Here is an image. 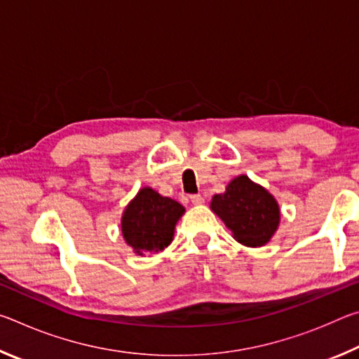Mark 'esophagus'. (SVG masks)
<instances>
[{
	"label": "esophagus",
	"instance_id": "esophagus-1",
	"mask_svg": "<svg viewBox=\"0 0 359 359\" xmlns=\"http://www.w3.org/2000/svg\"><path fill=\"white\" fill-rule=\"evenodd\" d=\"M190 201L193 204H203L204 199H203L201 194H190Z\"/></svg>",
	"mask_w": 359,
	"mask_h": 359
}]
</instances>
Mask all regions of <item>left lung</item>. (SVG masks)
<instances>
[{"instance_id": "left-lung-1", "label": "left lung", "mask_w": 359, "mask_h": 359, "mask_svg": "<svg viewBox=\"0 0 359 359\" xmlns=\"http://www.w3.org/2000/svg\"><path fill=\"white\" fill-rule=\"evenodd\" d=\"M210 208L233 231L234 239L247 247L269 242L280 220L276 199L247 175L231 180L226 191L212 198Z\"/></svg>"}]
</instances>
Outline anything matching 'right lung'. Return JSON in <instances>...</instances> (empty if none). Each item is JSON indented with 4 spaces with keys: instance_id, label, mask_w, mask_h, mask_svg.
I'll return each instance as SVG.
<instances>
[{
    "instance_id": "obj_1",
    "label": "right lung",
    "mask_w": 359,
    "mask_h": 359,
    "mask_svg": "<svg viewBox=\"0 0 359 359\" xmlns=\"http://www.w3.org/2000/svg\"><path fill=\"white\" fill-rule=\"evenodd\" d=\"M184 205L171 198L142 188L125 209L121 233L137 255L158 253L171 244L174 228L184 214Z\"/></svg>"
}]
</instances>
